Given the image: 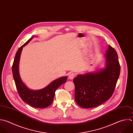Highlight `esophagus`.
Segmentation results:
<instances>
[{"mask_svg": "<svg viewBox=\"0 0 133 133\" xmlns=\"http://www.w3.org/2000/svg\"><path fill=\"white\" fill-rule=\"evenodd\" d=\"M75 76V74L74 73H70L69 74V78L70 79H73Z\"/></svg>", "mask_w": 133, "mask_h": 133, "instance_id": "1", "label": "esophagus"}]
</instances>
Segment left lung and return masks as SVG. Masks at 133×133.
Returning <instances> with one entry per match:
<instances>
[{
    "mask_svg": "<svg viewBox=\"0 0 133 133\" xmlns=\"http://www.w3.org/2000/svg\"><path fill=\"white\" fill-rule=\"evenodd\" d=\"M105 56L104 68L78 75L73 79L75 100L82 108L97 107L109 100L113 94L120 73V65L117 52L110 45Z\"/></svg>",
    "mask_w": 133,
    "mask_h": 133,
    "instance_id": "8db88e82",
    "label": "left lung"
}]
</instances>
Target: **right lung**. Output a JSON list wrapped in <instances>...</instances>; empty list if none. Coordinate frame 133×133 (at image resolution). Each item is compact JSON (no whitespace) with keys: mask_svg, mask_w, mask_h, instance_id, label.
Returning a JSON list of instances; mask_svg holds the SVG:
<instances>
[{"mask_svg":"<svg viewBox=\"0 0 133 133\" xmlns=\"http://www.w3.org/2000/svg\"><path fill=\"white\" fill-rule=\"evenodd\" d=\"M33 38L32 37L18 50L13 63L12 71L16 86L19 96L22 100L30 105L36 108H46L53 102L56 90L66 82L67 76H63L54 80L45 88L39 90L29 89L21 79L19 71V64L21 53L23 47Z\"/></svg>","mask_w":133,"mask_h":133,"instance_id":"obj_1","label":"right lung"}]
</instances>
